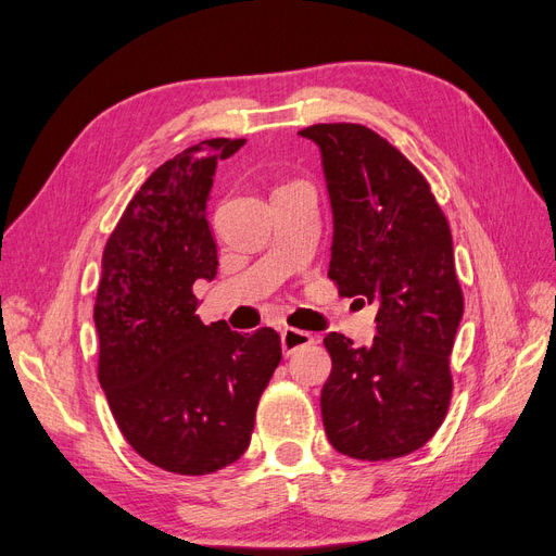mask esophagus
Instances as JSON below:
<instances>
[{"label":"esophagus","mask_w":556,"mask_h":556,"mask_svg":"<svg viewBox=\"0 0 556 556\" xmlns=\"http://www.w3.org/2000/svg\"><path fill=\"white\" fill-rule=\"evenodd\" d=\"M309 344H314V334L298 330V328H283L281 330V349H283L286 355H291L298 349L309 346Z\"/></svg>","instance_id":"34e87169"}]
</instances>
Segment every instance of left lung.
<instances>
[{"mask_svg":"<svg viewBox=\"0 0 556 556\" xmlns=\"http://www.w3.org/2000/svg\"><path fill=\"white\" fill-rule=\"evenodd\" d=\"M334 214L328 277L339 295L379 304L355 349L326 334L332 371L320 414L334 451L381 462L418 451L453 397L451 353L464 312L451 226L425 175L363 124H314Z\"/></svg>","mask_w":556,"mask_h":556,"instance_id":"obj_1","label":"left lung"}]
</instances>
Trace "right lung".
I'll use <instances>...</instances> for the list:
<instances>
[{
	"instance_id": "obj_1",
	"label": "right lung",
	"mask_w": 556,
	"mask_h": 556,
	"mask_svg": "<svg viewBox=\"0 0 556 556\" xmlns=\"http://www.w3.org/2000/svg\"><path fill=\"white\" fill-rule=\"evenodd\" d=\"M244 138H210L161 164L103 249L94 302L99 383L122 437L159 469L214 473L249 447L281 361L273 328L232 332L195 316L193 283L217 275L207 195Z\"/></svg>"
}]
</instances>
